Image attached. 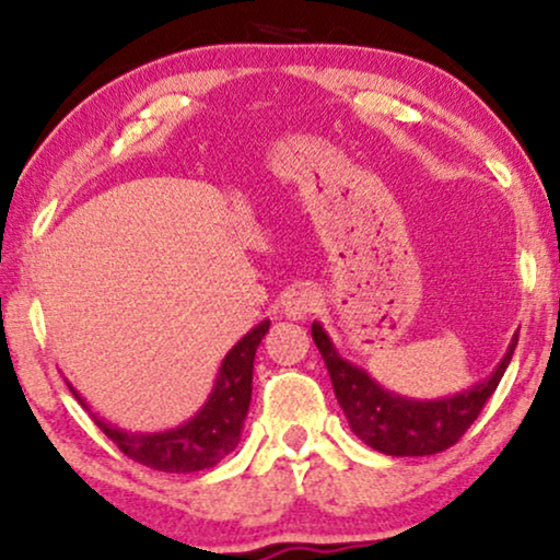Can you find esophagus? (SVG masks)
<instances>
[{
	"mask_svg": "<svg viewBox=\"0 0 560 560\" xmlns=\"http://www.w3.org/2000/svg\"><path fill=\"white\" fill-rule=\"evenodd\" d=\"M318 293L311 288H295L290 290L285 295V301H282V311H285L288 318L293 320H301V318H308L311 313L318 311Z\"/></svg>",
	"mask_w": 560,
	"mask_h": 560,
	"instance_id": "1",
	"label": "esophagus"
}]
</instances>
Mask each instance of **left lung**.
Masks as SVG:
<instances>
[{
    "instance_id": "left-lung-1",
    "label": "left lung",
    "mask_w": 560,
    "mask_h": 560,
    "mask_svg": "<svg viewBox=\"0 0 560 560\" xmlns=\"http://www.w3.org/2000/svg\"><path fill=\"white\" fill-rule=\"evenodd\" d=\"M311 334L331 374L336 400L349 420V428L366 446L387 456H431L454 446L492 397L517 347L515 331L500 364L487 380L439 400H416L389 393L372 380L370 372L343 359L318 320H313Z\"/></svg>"
}]
</instances>
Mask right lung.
Returning <instances> with one entry per match:
<instances>
[{
  "label": "right lung",
  "instance_id": "right-lung-1",
  "mask_svg": "<svg viewBox=\"0 0 560 560\" xmlns=\"http://www.w3.org/2000/svg\"><path fill=\"white\" fill-rule=\"evenodd\" d=\"M267 331H270V320L265 318L262 324H257L252 331L244 334L226 351V357L219 364L209 397H206L201 408L186 423L155 433H137L106 423L104 418H98L94 412L96 425L117 443L121 454H127L132 462L150 466L155 471L190 474L211 469L226 454H232L242 439L244 418H247L252 400L255 354ZM68 389H71L83 408H89L71 382H68Z\"/></svg>",
  "mask_w": 560,
  "mask_h": 560
}]
</instances>
